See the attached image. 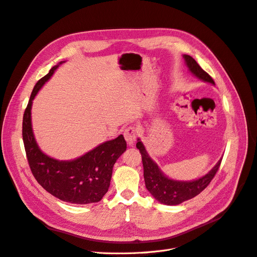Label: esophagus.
Wrapping results in <instances>:
<instances>
[{"mask_svg":"<svg viewBox=\"0 0 257 257\" xmlns=\"http://www.w3.org/2000/svg\"><path fill=\"white\" fill-rule=\"evenodd\" d=\"M123 135H124V139H125L127 145L133 146L135 144L136 138H137V135H138L137 130L134 126H130V127L125 128Z\"/></svg>","mask_w":257,"mask_h":257,"instance_id":"34e87169","label":"esophagus"}]
</instances>
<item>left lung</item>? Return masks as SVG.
<instances>
[{"label":"left lung","mask_w":257,"mask_h":257,"mask_svg":"<svg viewBox=\"0 0 257 257\" xmlns=\"http://www.w3.org/2000/svg\"><path fill=\"white\" fill-rule=\"evenodd\" d=\"M183 58L185 61V65L188 68V71L193 76L199 78L200 80L204 82L215 85L211 76L206 73L190 55L184 54ZM137 141L138 142L136 144V147L140 150V153L142 155L146 188L156 201L168 206L179 205L201 193L214 178L222 160L220 159L206 175L200 177V178L190 181L174 180L165 175L161 168L149 156L143 142L140 140V138Z\"/></svg>","instance_id":"obj_1"}]
</instances>
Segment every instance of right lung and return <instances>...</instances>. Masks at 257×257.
I'll use <instances>...</instances> for the list:
<instances>
[{
    "mask_svg": "<svg viewBox=\"0 0 257 257\" xmlns=\"http://www.w3.org/2000/svg\"><path fill=\"white\" fill-rule=\"evenodd\" d=\"M63 63L52 67L39 80L24 114L23 139L31 171L46 191L64 202L78 205L97 203L108 191L113 166L126 150L122 135L97 145L71 161H60L45 154L39 147L32 126V106L37 93Z\"/></svg>",
    "mask_w": 257,
    "mask_h": 257,
    "instance_id": "add662e5",
    "label": "right lung"
}]
</instances>
